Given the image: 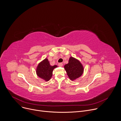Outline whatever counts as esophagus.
Segmentation results:
<instances>
[{
    "instance_id": "1",
    "label": "esophagus",
    "mask_w": 121,
    "mask_h": 121,
    "mask_svg": "<svg viewBox=\"0 0 121 121\" xmlns=\"http://www.w3.org/2000/svg\"><path fill=\"white\" fill-rule=\"evenodd\" d=\"M63 63H59L58 64V66H63Z\"/></svg>"
}]
</instances>
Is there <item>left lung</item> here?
<instances>
[{
	"label": "left lung",
	"instance_id": "left-lung-1",
	"mask_svg": "<svg viewBox=\"0 0 121 121\" xmlns=\"http://www.w3.org/2000/svg\"><path fill=\"white\" fill-rule=\"evenodd\" d=\"M65 70L69 78L74 81L82 76L84 72V67L81 62L77 59L71 56L68 63L64 65Z\"/></svg>",
	"mask_w": 121,
	"mask_h": 121
}]
</instances>
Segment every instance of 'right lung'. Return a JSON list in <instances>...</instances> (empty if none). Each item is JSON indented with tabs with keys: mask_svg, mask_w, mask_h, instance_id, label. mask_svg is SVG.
I'll use <instances>...</instances> for the list:
<instances>
[{
	"mask_svg": "<svg viewBox=\"0 0 121 121\" xmlns=\"http://www.w3.org/2000/svg\"><path fill=\"white\" fill-rule=\"evenodd\" d=\"M57 67L56 65H51L48 59L46 58L38 65L36 69V74L41 78L48 81L52 77L54 68Z\"/></svg>",
	"mask_w": 121,
	"mask_h": 121,
	"instance_id": "obj_1",
	"label": "right lung"
}]
</instances>
